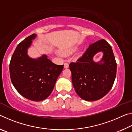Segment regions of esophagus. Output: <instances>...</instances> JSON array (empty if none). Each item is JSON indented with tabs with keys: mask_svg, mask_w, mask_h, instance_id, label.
I'll list each match as a JSON object with an SVG mask.
<instances>
[{
	"mask_svg": "<svg viewBox=\"0 0 132 132\" xmlns=\"http://www.w3.org/2000/svg\"><path fill=\"white\" fill-rule=\"evenodd\" d=\"M64 68H66V69L69 68V63H64Z\"/></svg>",
	"mask_w": 132,
	"mask_h": 132,
	"instance_id": "1",
	"label": "esophagus"
}]
</instances>
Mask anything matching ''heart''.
Returning a JSON list of instances; mask_svg holds the SVG:
<instances>
[{
	"mask_svg": "<svg viewBox=\"0 0 132 132\" xmlns=\"http://www.w3.org/2000/svg\"><path fill=\"white\" fill-rule=\"evenodd\" d=\"M72 51H73V50H70V51H68L65 52V53H66V54L70 53H71V52H72Z\"/></svg>",
	"mask_w": 132,
	"mask_h": 132,
	"instance_id": "heart-1",
	"label": "heart"
}]
</instances>
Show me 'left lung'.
I'll return each instance as SVG.
<instances>
[{
	"label": "left lung",
	"mask_w": 132,
	"mask_h": 132,
	"mask_svg": "<svg viewBox=\"0 0 132 132\" xmlns=\"http://www.w3.org/2000/svg\"><path fill=\"white\" fill-rule=\"evenodd\" d=\"M102 51L103 57L99 62L94 56ZM72 80L76 93L87 101L99 100L107 95L116 78L117 63L112 46L101 39L89 45L81 57L69 64Z\"/></svg>",
	"instance_id": "obj_1"
}]
</instances>
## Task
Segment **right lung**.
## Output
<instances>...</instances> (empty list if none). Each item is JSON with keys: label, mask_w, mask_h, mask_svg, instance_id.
I'll use <instances>...</instances> for the list:
<instances>
[{"label": "right lung", "mask_w": 132, "mask_h": 132, "mask_svg": "<svg viewBox=\"0 0 132 132\" xmlns=\"http://www.w3.org/2000/svg\"><path fill=\"white\" fill-rule=\"evenodd\" d=\"M36 35L27 37L19 44L12 56L9 65L12 84L19 93L29 100L41 101L51 95L64 65L53 63L43 55L33 59L28 49Z\"/></svg>", "instance_id": "add662e5"}]
</instances>
